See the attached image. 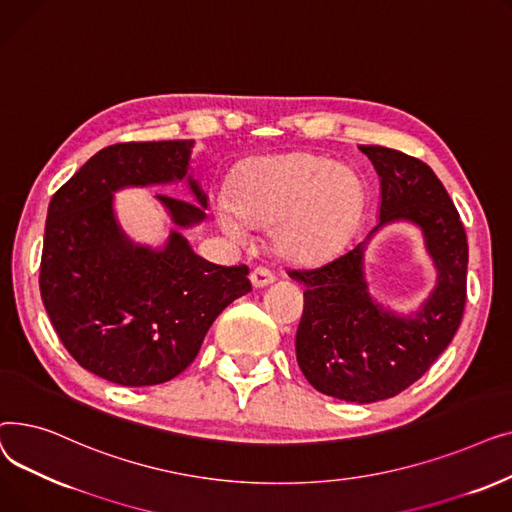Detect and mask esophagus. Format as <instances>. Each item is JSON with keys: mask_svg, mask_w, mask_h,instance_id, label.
Returning a JSON list of instances; mask_svg holds the SVG:
<instances>
[{"mask_svg": "<svg viewBox=\"0 0 512 512\" xmlns=\"http://www.w3.org/2000/svg\"><path fill=\"white\" fill-rule=\"evenodd\" d=\"M272 282H274V274L267 270V267H255V270L251 272V284L255 288H263Z\"/></svg>", "mask_w": 512, "mask_h": 512, "instance_id": "34e87169", "label": "esophagus"}]
</instances>
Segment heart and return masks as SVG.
<instances>
[{
	"label": "heart",
	"mask_w": 512,
	"mask_h": 512,
	"mask_svg": "<svg viewBox=\"0 0 512 512\" xmlns=\"http://www.w3.org/2000/svg\"><path fill=\"white\" fill-rule=\"evenodd\" d=\"M220 222L232 236L272 230L276 253L292 263L330 257L363 207L359 176L311 153L257 159L230 186Z\"/></svg>",
	"instance_id": "b5f03b06"
}]
</instances>
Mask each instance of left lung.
<instances>
[{"label":"left lung","mask_w":512,"mask_h":512,"mask_svg":"<svg viewBox=\"0 0 512 512\" xmlns=\"http://www.w3.org/2000/svg\"><path fill=\"white\" fill-rule=\"evenodd\" d=\"M380 174V226H421L438 267V286L415 317L402 319L369 299L363 242L315 270H290L305 286L297 361L307 382L348 402H373L407 390L432 367L459 330L467 301L469 245L461 215L444 184L421 159L359 145ZM369 238V236H367Z\"/></svg>","instance_id":"obj_1"}]
</instances>
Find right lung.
Segmentation results:
<instances>
[{"mask_svg": "<svg viewBox=\"0 0 512 512\" xmlns=\"http://www.w3.org/2000/svg\"><path fill=\"white\" fill-rule=\"evenodd\" d=\"M193 141L116 143L95 153L51 197L39 288L72 359L120 386L164 384L191 365L209 326L251 290L247 265H213L172 232L164 251L120 232L112 193L128 184L182 180ZM197 203L157 195L178 226L205 218Z\"/></svg>", "mask_w": 512, "mask_h": 512, "instance_id": "obj_1", "label": "right lung"}]
</instances>
